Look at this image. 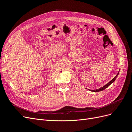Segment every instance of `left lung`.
I'll return each instance as SVG.
<instances>
[{
	"instance_id": "left-lung-1",
	"label": "left lung",
	"mask_w": 132,
	"mask_h": 132,
	"mask_svg": "<svg viewBox=\"0 0 132 132\" xmlns=\"http://www.w3.org/2000/svg\"><path fill=\"white\" fill-rule=\"evenodd\" d=\"M118 74H119V73H118V74L116 75V77L112 79V80H111L109 82V83H107L106 85H105V86H103V87H101V88H100V89H96V90H90V91H94V92H98V91H102V90H105L106 88H107V87L109 86L110 85H111L112 83V82H113L114 81H115V80H116V79L117 78V76L118 75Z\"/></svg>"
}]
</instances>
